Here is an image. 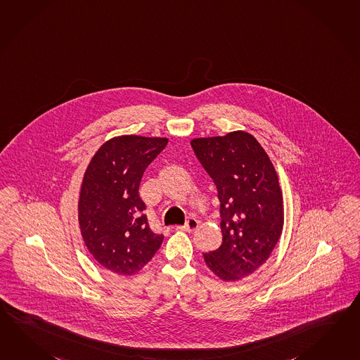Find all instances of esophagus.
<instances>
[{"label":"esophagus","instance_id":"esophagus-1","mask_svg":"<svg viewBox=\"0 0 360 360\" xmlns=\"http://www.w3.org/2000/svg\"><path fill=\"white\" fill-rule=\"evenodd\" d=\"M199 227V221L196 219V218H187V221H186V224L184 226H176V230H182V231H193V230H196Z\"/></svg>","mask_w":360,"mask_h":360}]
</instances>
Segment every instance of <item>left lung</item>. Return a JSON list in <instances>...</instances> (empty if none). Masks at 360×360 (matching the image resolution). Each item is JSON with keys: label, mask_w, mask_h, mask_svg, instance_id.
<instances>
[{"label": "left lung", "mask_w": 360, "mask_h": 360, "mask_svg": "<svg viewBox=\"0 0 360 360\" xmlns=\"http://www.w3.org/2000/svg\"><path fill=\"white\" fill-rule=\"evenodd\" d=\"M191 147L221 202L222 244L205 253L204 261L224 281L248 276L267 261L281 235L278 174L261 144L245 131L196 138Z\"/></svg>", "instance_id": "1"}]
</instances>
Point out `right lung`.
I'll use <instances>...</instances> for the list:
<instances>
[{
	"label": "right lung",
	"instance_id": "right-lung-1",
	"mask_svg": "<svg viewBox=\"0 0 360 360\" xmlns=\"http://www.w3.org/2000/svg\"><path fill=\"white\" fill-rule=\"evenodd\" d=\"M167 144V138H112L85 172L79 201L81 235L98 264L115 274H136L160 248L164 235L150 229L138 190L144 170Z\"/></svg>",
	"mask_w": 360,
	"mask_h": 360
}]
</instances>
